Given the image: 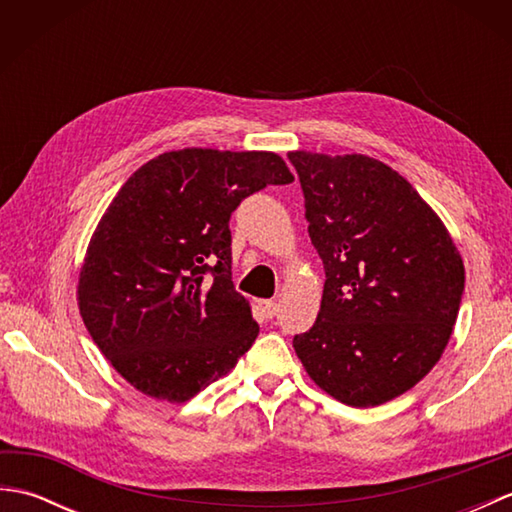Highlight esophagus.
Wrapping results in <instances>:
<instances>
[{
	"instance_id": "34e87169",
	"label": "esophagus",
	"mask_w": 512,
	"mask_h": 512,
	"mask_svg": "<svg viewBox=\"0 0 512 512\" xmlns=\"http://www.w3.org/2000/svg\"><path fill=\"white\" fill-rule=\"evenodd\" d=\"M259 308L266 314V319H273L277 314V303L273 299H266V301H259Z\"/></svg>"
}]
</instances>
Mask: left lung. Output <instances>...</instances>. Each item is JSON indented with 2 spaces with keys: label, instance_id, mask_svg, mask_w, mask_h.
<instances>
[{
  "label": "left lung",
  "instance_id": "1",
  "mask_svg": "<svg viewBox=\"0 0 512 512\" xmlns=\"http://www.w3.org/2000/svg\"><path fill=\"white\" fill-rule=\"evenodd\" d=\"M323 262L321 310L292 347L336 400L376 407L429 374L464 295L460 253L418 191L380 160L290 151Z\"/></svg>",
  "mask_w": 512,
  "mask_h": 512
}]
</instances>
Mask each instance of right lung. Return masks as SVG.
<instances>
[{"label": "right lung", "instance_id": "right-lung-1", "mask_svg": "<svg viewBox=\"0 0 512 512\" xmlns=\"http://www.w3.org/2000/svg\"><path fill=\"white\" fill-rule=\"evenodd\" d=\"M268 151L180 149L134 171L96 226L79 308L127 383L184 402L231 372L259 325L233 286L231 215L268 184H290Z\"/></svg>", "mask_w": 512, "mask_h": 512}]
</instances>
